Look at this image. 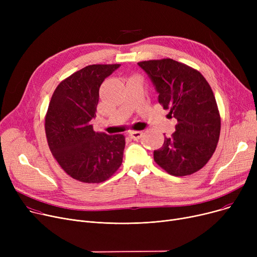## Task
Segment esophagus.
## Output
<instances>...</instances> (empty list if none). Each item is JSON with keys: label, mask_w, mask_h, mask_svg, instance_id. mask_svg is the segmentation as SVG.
Instances as JSON below:
<instances>
[{"label": "esophagus", "mask_w": 257, "mask_h": 257, "mask_svg": "<svg viewBox=\"0 0 257 257\" xmlns=\"http://www.w3.org/2000/svg\"><path fill=\"white\" fill-rule=\"evenodd\" d=\"M129 136L132 140H140L143 137V132L142 131H131L129 133Z\"/></svg>", "instance_id": "esophagus-1"}]
</instances>
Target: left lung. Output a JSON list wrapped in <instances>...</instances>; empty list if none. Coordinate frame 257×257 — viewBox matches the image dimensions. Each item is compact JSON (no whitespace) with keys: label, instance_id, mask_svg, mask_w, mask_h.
<instances>
[{"label":"left lung","instance_id":"left-lung-1","mask_svg":"<svg viewBox=\"0 0 257 257\" xmlns=\"http://www.w3.org/2000/svg\"><path fill=\"white\" fill-rule=\"evenodd\" d=\"M151 79L158 102L177 125L154 151L155 163L173 176L203 168L217 148L221 117L212 89L200 72L170 58L138 63Z\"/></svg>","mask_w":257,"mask_h":257}]
</instances>
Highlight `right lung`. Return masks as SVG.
<instances>
[{"mask_svg": "<svg viewBox=\"0 0 257 257\" xmlns=\"http://www.w3.org/2000/svg\"><path fill=\"white\" fill-rule=\"evenodd\" d=\"M120 64H91L59 83L46 114L50 150L70 176L85 183H100L117 171L123 161L125 137L94 132L99 89Z\"/></svg>", "mask_w": 257, "mask_h": 257, "instance_id": "obj_1", "label": "right lung"}]
</instances>
